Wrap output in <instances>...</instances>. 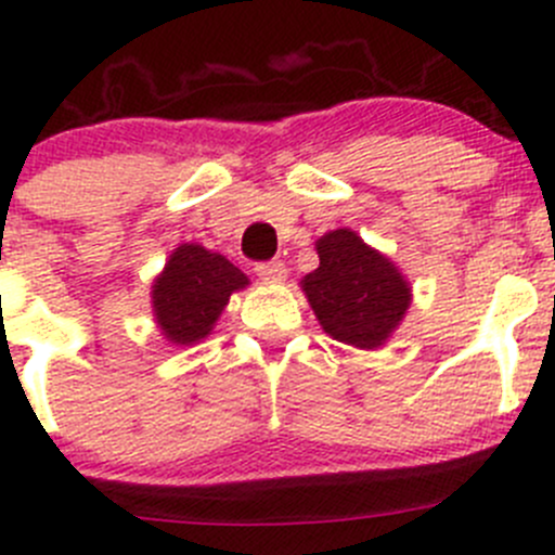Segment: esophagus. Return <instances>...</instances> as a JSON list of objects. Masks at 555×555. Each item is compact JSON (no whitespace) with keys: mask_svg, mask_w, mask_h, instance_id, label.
<instances>
[{"mask_svg":"<svg viewBox=\"0 0 555 555\" xmlns=\"http://www.w3.org/2000/svg\"><path fill=\"white\" fill-rule=\"evenodd\" d=\"M255 273L266 282H282L287 276V266L282 260H266V262H257Z\"/></svg>","mask_w":555,"mask_h":555,"instance_id":"1","label":"esophagus"}]
</instances>
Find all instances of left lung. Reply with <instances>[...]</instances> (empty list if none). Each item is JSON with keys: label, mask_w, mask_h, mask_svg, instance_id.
<instances>
[{"label": "left lung", "mask_w": 555, "mask_h": 555, "mask_svg": "<svg viewBox=\"0 0 555 555\" xmlns=\"http://www.w3.org/2000/svg\"><path fill=\"white\" fill-rule=\"evenodd\" d=\"M319 268L304 289L324 333L360 349H376L411 306V287L395 266L357 233L333 231L317 242Z\"/></svg>", "instance_id": "8db88e82"}]
</instances>
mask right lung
Returning a JSON list of instances; mask_svg holds the SVG:
<instances>
[{
    "mask_svg": "<svg viewBox=\"0 0 555 555\" xmlns=\"http://www.w3.org/2000/svg\"><path fill=\"white\" fill-rule=\"evenodd\" d=\"M244 284L246 276L231 260L198 244H182L155 279V319L173 344H193L209 335L231 293Z\"/></svg>",
    "mask_w": 555,
    "mask_h": 555,
    "instance_id": "right-lung-1",
    "label": "right lung"
}]
</instances>
